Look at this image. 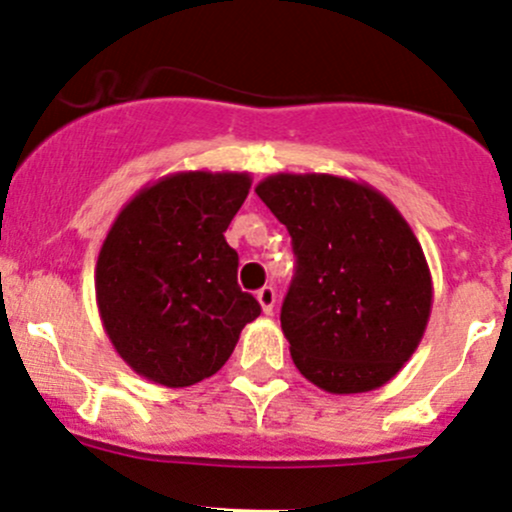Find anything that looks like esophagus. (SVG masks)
Listing matches in <instances>:
<instances>
[{
  "label": "esophagus",
  "mask_w": 512,
  "mask_h": 512,
  "mask_svg": "<svg viewBox=\"0 0 512 512\" xmlns=\"http://www.w3.org/2000/svg\"><path fill=\"white\" fill-rule=\"evenodd\" d=\"M257 301H260V306H262V311H265V314H272L274 301H277V294H274L272 287H262L260 292H257Z\"/></svg>",
  "instance_id": "esophagus-1"
}]
</instances>
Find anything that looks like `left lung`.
<instances>
[{
  "mask_svg": "<svg viewBox=\"0 0 512 512\" xmlns=\"http://www.w3.org/2000/svg\"><path fill=\"white\" fill-rule=\"evenodd\" d=\"M255 193L297 255L279 319L299 373L333 395L390 383L432 314V272L410 223L373 186L333 174H272Z\"/></svg>",
  "mask_w": 512,
  "mask_h": 512,
  "instance_id": "obj_1",
  "label": "left lung"
}]
</instances>
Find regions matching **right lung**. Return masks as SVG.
<instances>
[{"instance_id":"1","label":"right lung","mask_w":512,"mask_h":512,"mask_svg":"<svg viewBox=\"0 0 512 512\" xmlns=\"http://www.w3.org/2000/svg\"><path fill=\"white\" fill-rule=\"evenodd\" d=\"M250 186L247 171L161 176L107 230L95 299L107 338L142 378L164 387L211 378L260 316L223 235Z\"/></svg>"}]
</instances>
